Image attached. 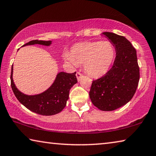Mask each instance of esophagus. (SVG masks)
Returning <instances> with one entry per match:
<instances>
[{"instance_id":"34e87169","label":"esophagus","mask_w":156,"mask_h":156,"mask_svg":"<svg viewBox=\"0 0 156 156\" xmlns=\"http://www.w3.org/2000/svg\"><path fill=\"white\" fill-rule=\"evenodd\" d=\"M81 76H82V74H81L80 72H77V73H76V77H77V79H78V81L80 80Z\"/></svg>"}]
</instances>
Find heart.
I'll return each mask as SVG.
<instances>
[{
    "instance_id": "heart-1",
    "label": "heart",
    "mask_w": 156,
    "mask_h": 156,
    "mask_svg": "<svg viewBox=\"0 0 156 156\" xmlns=\"http://www.w3.org/2000/svg\"><path fill=\"white\" fill-rule=\"evenodd\" d=\"M64 58L75 67L84 64L86 72L97 77L104 75L112 66L115 48L109 41L80 43L74 46L71 53H65Z\"/></svg>"
}]
</instances>
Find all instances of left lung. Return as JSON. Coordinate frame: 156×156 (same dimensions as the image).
<instances>
[{
	"label": "left lung",
	"mask_w": 156,
	"mask_h": 156,
	"mask_svg": "<svg viewBox=\"0 0 156 156\" xmlns=\"http://www.w3.org/2000/svg\"><path fill=\"white\" fill-rule=\"evenodd\" d=\"M102 34L115 46L116 58L109 71L93 80L90 97L94 105L103 111H112L132 99L140 80L137 52L125 37L105 32Z\"/></svg>",
	"instance_id": "obj_1"
}]
</instances>
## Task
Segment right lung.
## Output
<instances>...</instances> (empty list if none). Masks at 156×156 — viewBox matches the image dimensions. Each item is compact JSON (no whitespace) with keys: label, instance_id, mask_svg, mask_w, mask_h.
I'll list each match as a JSON object with an SVG mask.
<instances>
[{"label":"right lung","instance_id":"obj_1","mask_svg":"<svg viewBox=\"0 0 156 156\" xmlns=\"http://www.w3.org/2000/svg\"><path fill=\"white\" fill-rule=\"evenodd\" d=\"M51 44V41L33 40L23 46L34 44L49 46ZM76 73H58L53 83L44 92L35 95H26L19 91L14 83L12 65L10 76L11 87L17 99L28 110L41 115H54L60 112L66 106L71 88L78 82Z\"/></svg>","mask_w":156,"mask_h":156}]
</instances>
